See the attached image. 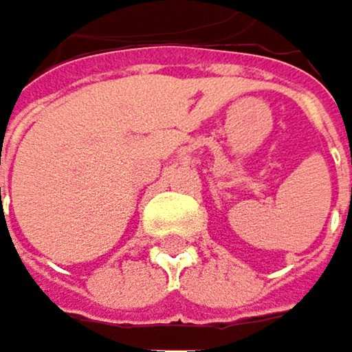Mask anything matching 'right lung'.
I'll return each instance as SVG.
<instances>
[{
	"label": "right lung",
	"instance_id": "obj_1",
	"mask_svg": "<svg viewBox=\"0 0 352 352\" xmlns=\"http://www.w3.org/2000/svg\"><path fill=\"white\" fill-rule=\"evenodd\" d=\"M0 193H1V189H0ZM0 199H1V197H0Z\"/></svg>",
	"mask_w": 352,
	"mask_h": 352
}]
</instances>
